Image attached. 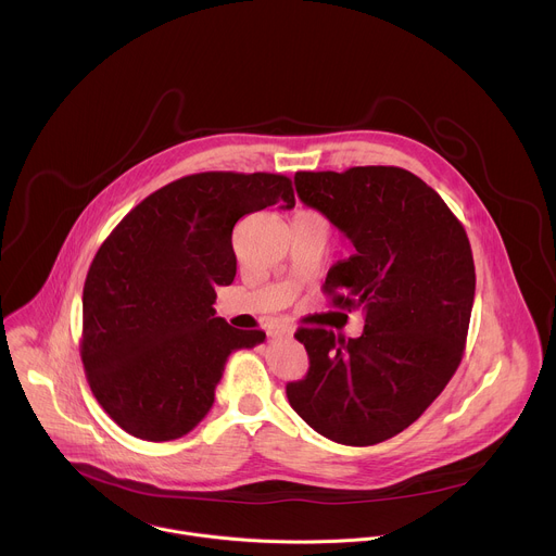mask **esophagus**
<instances>
[{
    "instance_id": "34e87169",
    "label": "esophagus",
    "mask_w": 556,
    "mask_h": 556,
    "mask_svg": "<svg viewBox=\"0 0 556 556\" xmlns=\"http://www.w3.org/2000/svg\"><path fill=\"white\" fill-rule=\"evenodd\" d=\"M268 337H270V339L290 337V330H288V328H283V326H275V328H270V330H268Z\"/></svg>"
}]
</instances>
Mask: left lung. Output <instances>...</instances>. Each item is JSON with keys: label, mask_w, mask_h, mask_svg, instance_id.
Instances as JSON below:
<instances>
[{"label": "left lung", "mask_w": 556, "mask_h": 556, "mask_svg": "<svg viewBox=\"0 0 556 556\" xmlns=\"http://www.w3.org/2000/svg\"><path fill=\"white\" fill-rule=\"evenodd\" d=\"M301 202L354 247L324 292L363 307L358 339L299 328L309 369L288 382L290 407L348 446H371L414 425L455 374L470 324L475 264L464 226L418 176L401 167L296 172Z\"/></svg>", "instance_id": "left-lung-1"}]
</instances>
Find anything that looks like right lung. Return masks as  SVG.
Wrapping results in <instances>:
<instances>
[{
	"instance_id": "add662e5",
	"label": "right lung",
	"mask_w": 556,
	"mask_h": 556,
	"mask_svg": "<svg viewBox=\"0 0 556 556\" xmlns=\"http://www.w3.org/2000/svg\"><path fill=\"white\" fill-rule=\"evenodd\" d=\"M273 204L294 206L290 178L187 176L144 198L99 249L84 286L81 358L99 405L129 435H187L211 412L228 356L264 343L213 303L237 273L232 226Z\"/></svg>"
}]
</instances>
